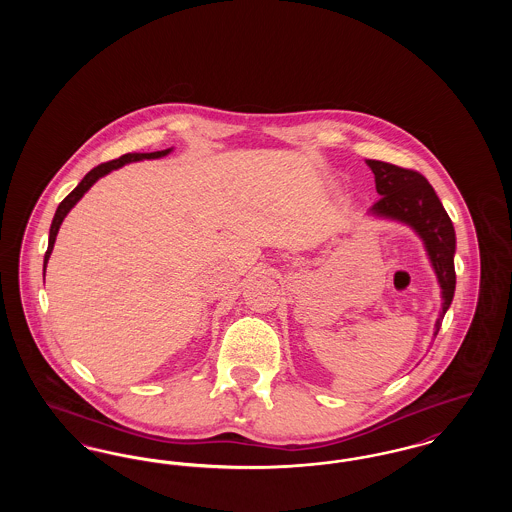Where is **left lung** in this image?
<instances>
[{"instance_id":"left-lung-1","label":"left lung","mask_w":512,"mask_h":512,"mask_svg":"<svg viewBox=\"0 0 512 512\" xmlns=\"http://www.w3.org/2000/svg\"><path fill=\"white\" fill-rule=\"evenodd\" d=\"M374 172L376 192L380 199L372 205V213L380 217L401 220L413 226L424 240L430 261L438 274L443 309L436 322V336L445 311L449 309L455 293V228L445 213L438 195L430 182L413 169H403L384 161H366Z\"/></svg>"}]
</instances>
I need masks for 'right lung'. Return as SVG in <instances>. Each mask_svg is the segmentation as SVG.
<instances>
[{
    "label": "right lung",
    "instance_id": "right-lung-1",
    "mask_svg": "<svg viewBox=\"0 0 512 512\" xmlns=\"http://www.w3.org/2000/svg\"><path fill=\"white\" fill-rule=\"evenodd\" d=\"M171 149H165V151H153V153H126V155H122L119 159H113V161H107V163H101L98 167H94L92 171L88 172L84 178H82V182L74 188L71 194L67 195L61 203H59V207H57V211H55V217H53V222H51V228H49V242H48V251H46V257H44V272H46V265H48L49 255H51V251H53V244H55V236H57V232H59V226H61V222L63 219L67 217V213L73 209L74 205H76V201L82 197V195L86 194L90 188H92V184L101 178V176H105L107 172L115 171V169H119L122 165H126V163H132V161H140V159H157V157H163V155H167Z\"/></svg>",
    "mask_w": 512,
    "mask_h": 512
}]
</instances>
